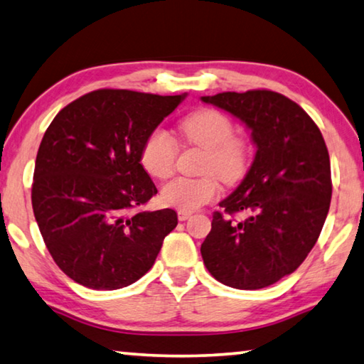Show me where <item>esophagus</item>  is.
<instances>
[{
	"instance_id": "1",
	"label": "esophagus",
	"mask_w": 364,
	"mask_h": 364,
	"mask_svg": "<svg viewBox=\"0 0 364 364\" xmlns=\"http://www.w3.org/2000/svg\"><path fill=\"white\" fill-rule=\"evenodd\" d=\"M191 215H193V212H188V210H178V220L180 221H184L188 220Z\"/></svg>"
}]
</instances>
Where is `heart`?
<instances>
[{
	"label": "heart",
	"instance_id": "heart-1",
	"mask_svg": "<svg viewBox=\"0 0 364 364\" xmlns=\"http://www.w3.org/2000/svg\"><path fill=\"white\" fill-rule=\"evenodd\" d=\"M178 128L186 143L205 151L200 170L207 173L173 178L162 186L160 199L165 205L189 212L218 196L217 176L226 184L241 180L249 167L250 151L242 138L234 136L232 122L215 109H200L186 115ZM176 156L175 139L162 128H156L144 139L139 159L151 176L167 178L175 168Z\"/></svg>",
	"mask_w": 364,
	"mask_h": 364
}]
</instances>
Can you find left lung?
<instances>
[{"label":"left lung","instance_id":"obj_1","mask_svg":"<svg viewBox=\"0 0 364 364\" xmlns=\"http://www.w3.org/2000/svg\"><path fill=\"white\" fill-rule=\"evenodd\" d=\"M241 120L257 146L247 175L220 202L200 245L215 279L244 291L268 287L294 273L328 217L329 152L316 123L297 102L269 90L202 96ZM245 211L250 217H232Z\"/></svg>","mask_w":364,"mask_h":364}]
</instances>
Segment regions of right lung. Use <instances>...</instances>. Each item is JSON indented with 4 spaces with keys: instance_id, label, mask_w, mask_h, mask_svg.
Here are the masks:
<instances>
[{
    "instance_id": "obj_1",
    "label": "right lung",
    "mask_w": 364,
    "mask_h": 364,
    "mask_svg": "<svg viewBox=\"0 0 364 364\" xmlns=\"http://www.w3.org/2000/svg\"><path fill=\"white\" fill-rule=\"evenodd\" d=\"M184 96L96 90L54 117L36 154L35 220L53 260L78 284L115 291L152 268L178 225L171 208L139 212L156 184L144 139Z\"/></svg>"
}]
</instances>
